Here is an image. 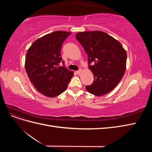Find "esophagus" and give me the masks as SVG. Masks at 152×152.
Instances as JSON below:
<instances>
[{"label":"esophagus","instance_id":"obj_1","mask_svg":"<svg viewBox=\"0 0 152 152\" xmlns=\"http://www.w3.org/2000/svg\"><path fill=\"white\" fill-rule=\"evenodd\" d=\"M82 70H81V69H80V70H77V71H76V73H77V75H79L80 74V73L82 72Z\"/></svg>","mask_w":152,"mask_h":152}]
</instances>
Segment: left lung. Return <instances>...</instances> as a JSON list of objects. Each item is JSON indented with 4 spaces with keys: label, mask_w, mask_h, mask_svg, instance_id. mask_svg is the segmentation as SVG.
<instances>
[{
    "label": "left lung",
    "mask_w": 152,
    "mask_h": 152,
    "mask_svg": "<svg viewBox=\"0 0 152 152\" xmlns=\"http://www.w3.org/2000/svg\"><path fill=\"white\" fill-rule=\"evenodd\" d=\"M75 38L86 50L89 68L94 75L93 83L86 86L87 91L97 96L110 93L125 73L126 50L117 40L102 31L79 32Z\"/></svg>",
    "instance_id": "8db88e82"
}]
</instances>
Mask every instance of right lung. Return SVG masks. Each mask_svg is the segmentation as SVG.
<instances>
[{
    "label": "right lung",
    "mask_w": 152,
    "mask_h": 152,
    "mask_svg": "<svg viewBox=\"0 0 152 152\" xmlns=\"http://www.w3.org/2000/svg\"><path fill=\"white\" fill-rule=\"evenodd\" d=\"M70 32L56 31L36 40L27 50L25 69L31 82L40 93L53 98L63 93L73 75L59 66L63 43Z\"/></svg>",
    "instance_id": "obj_1"
}]
</instances>
